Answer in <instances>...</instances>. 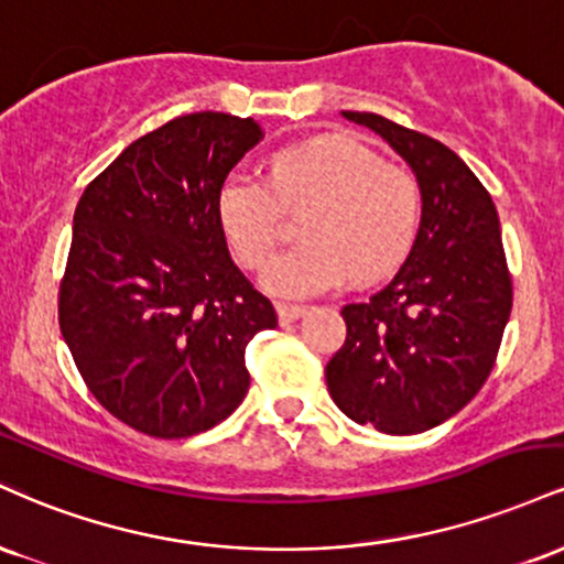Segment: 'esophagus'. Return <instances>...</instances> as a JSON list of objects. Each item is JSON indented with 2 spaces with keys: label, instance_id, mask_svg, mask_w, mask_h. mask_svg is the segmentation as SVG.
<instances>
[{
  "label": "esophagus",
  "instance_id": "1",
  "mask_svg": "<svg viewBox=\"0 0 564 564\" xmlns=\"http://www.w3.org/2000/svg\"><path fill=\"white\" fill-rule=\"evenodd\" d=\"M276 314H280V322H282V324H290V322L301 319V316L306 314V306H293V303H280V306H276Z\"/></svg>",
  "mask_w": 564,
  "mask_h": 564
}]
</instances>
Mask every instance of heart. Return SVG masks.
<instances>
[{
  "label": "heart",
  "instance_id": "heart-1",
  "mask_svg": "<svg viewBox=\"0 0 564 564\" xmlns=\"http://www.w3.org/2000/svg\"><path fill=\"white\" fill-rule=\"evenodd\" d=\"M314 203L303 218L306 242L284 250L263 271L280 297L327 293L350 276L372 282L399 269L420 231L422 192L414 174L382 163L346 134L314 137L276 152L269 182L231 171L216 195V214L231 253L261 269L284 231V210Z\"/></svg>",
  "mask_w": 564,
  "mask_h": 564
}]
</instances>
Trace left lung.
I'll list each match as a JSON object with an SVG mask.
<instances>
[{
	"label": "left lung",
	"mask_w": 564,
	"mask_h": 564,
	"mask_svg": "<svg viewBox=\"0 0 564 564\" xmlns=\"http://www.w3.org/2000/svg\"><path fill=\"white\" fill-rule=\"evenodd\" d=\"M343 116L412 165L422 221L399 274L369 301L343 306L348 335L327 364V390L359 425L425 433L462 412L496 364L512 311L499 214L480 178L438 139L377 112Z\"/></svg>",
	"instance_id": "left-lung-1"
}]
</instances>
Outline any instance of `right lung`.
I'll use <instances>...</instances> for the list:
<instances>
[{"mask_svg":"<svg viewBox=\"0 0 564 564\" xmlns=\"http://www.w3.org/2000/svg\"><path fill=\"white\" fill-rule=\"evenodd\" d=\"M261 139L253 118L178 116L131 142L76 205L59 333L91 395L152 438L227 420L250 386L245 348L276 327L216 214L221 182Z\"/></svg>","mask_w":564,"mask_h":564,"instance_id":"1","label":"right lung"}]
</instances>
